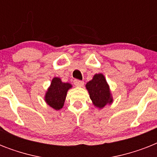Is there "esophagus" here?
Here are the masks:
<instances>
[{
    "mask_svg": "<svg viewBox=\"0 0 157 157\" xmlns=\"http://www.w3.org/2000/svg\"><path fill=\"white\" fill-rule=\"evenodd\" d=\"M73 83H74V85L76 86H84V81H80V80H77V79H75V80H74Z\"/></svg>",
    "mask_w": 157,
    "mask_h": 157,
    "instance_id": "esophagus-1",
    "label": "esophagus"
}]
</instances>
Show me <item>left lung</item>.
<instances>
[{
    "mask_svg": "<svg viewBox=\"0 0 157 157\" xmlns=\"http://www.w3.org/2000/svg\"><path fill=\"white\" fill-rule=\"evenodd\" d=\"M86 89L88 90L91 100L96 107L102 108L106 104L112 102L108 85L103 74L94 75L93 80L86 84Z\"/></svg>",
    "mask_w": 157,
    "mask_h": 157,
    "instance_id": "1",
    "label": "left lung"
}]
</instances>
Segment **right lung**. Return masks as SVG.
Masks as SVG:
<instances>
[{
    "mask_svg": "<svg viewBox=\"0 0 157 157\" xmlns=\"http://www.w3.org/2000/svg\"><path fill=\"white\" fill-rule=\"evenodd\" d=\"M71 87L69 83H63L59 78L54 77L45 94V102L54 109L59 110L63 106L67 92Z\"/></svg>",
    "mask_w": 157,
    "mask_h": 157,
    "instance_id": "obj_1",
    "label": "right lung"
}]
</instances>
